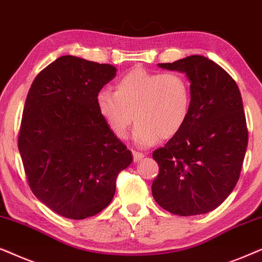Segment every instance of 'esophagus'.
I'll return each instance as SVG.
<instances>
[{"label": "esophagus", "mask_w": 262, "mask_h": 262, "mask_svg": "<svg viewBox=\"0 0 262 262\" xmlns=\"http://www.w3.org/2000/svg\"><path fill=\"white\" fill-rule=\"evenodd\" d=\"M145 155L142 152H139V151H133V158H134V162H140V160L144 158Z\"/></svg>", "instance_id": "34e87169"}]
</instances>
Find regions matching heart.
I'll list each match as a JSON object with an SVG mask.
<instances>
[{"instance_id": "heart-1", "label": "heart", "mask_w": 262, "mask_h": 262, "mask_svg": "<svg viewBox=\"0 0 262 262\" xmlns=\"http://www.w3.org/2000/svg\"><path fill=\"white\" fill-rule=\"evenodd\" d=\"M97 107L110 130L124 139L135 120L134 140L140 146L169 140L182 130L191 109L190 82L176 72L135 68L97 95Z\"/></svg>"}]
</instances>
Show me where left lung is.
I'll return each mask as SVG.
<instances>
[{
	"instance_id": "1",
	"label": "left lung",
	"mask_w": 262,
	"mask_h": 262,
	"mask_svg": "<svg viewBox=\"0 0 262 262\" xmlns=\"http://www.w3.org/2000/svg\"><path fill=\"white\" fill-rule=\"evenodd\" d=\"M158 66L186 73L191 109L182 130L152 153L159 166L152 195L170 213H207L229 196L239 179L248 145L242 97L235 80L204 56Z\"/></svg>"
}]
</instances>
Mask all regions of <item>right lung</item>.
Instances as JSON below:
<instances>
[{"label":"right lung","mask_w":262,"mask_h":262,"mask_svg":"<svg viewBox=\"0 0 262 262\" xmlns=\"http://www.w3.org/2000/svg\"><path fill=\"white\" fill-rule=\"evenodd\" d=\"M115 75L111 64L61 56L27 93L17 135L27 182L62 217L79 221L103 211L133 160L97 107V95Z\"/></svg>","instance_id":"right-lung-1"}]
</instances>
